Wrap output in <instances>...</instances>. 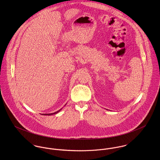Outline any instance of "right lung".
I'll return each mask as SVG.
<instances>
[{
    "instance_id": "right-lung-1",
    "label": "right lung",
    "mask_w": 160,
    "mask_h": 160,
    "mask_svg": "<svg viewBox=\"0 0 160 160\" xmlns=\"http://www.w3.org/2000/svg\"><path fill=\"white\" fill-rule=\"evenodd\" d=\"M61 110H62V109H60V110H59L58 111H57V112H55V113H50V114H44V115H52V114H56V113H58Z\"/></svg>"
}]
</instances>
